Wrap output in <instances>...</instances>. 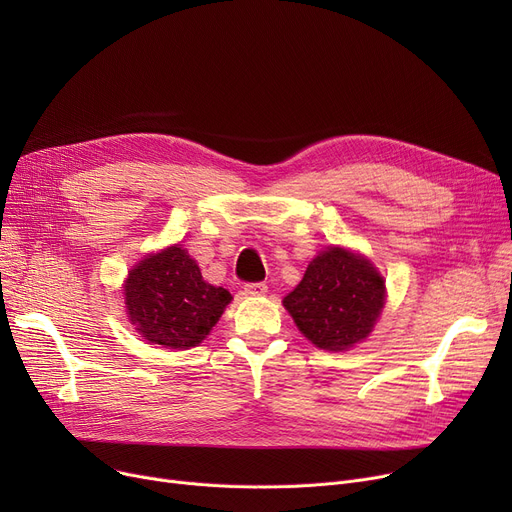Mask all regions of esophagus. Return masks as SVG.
I'll return each instance as SVG.
<instances>
[{"label":"esophagus","instance_id":"esophagus-1","mask_svg":"<svg viewBox=\"0 0 512 512\" xmlns=\"http://www.w3.org/2000/svg\"><path fill=\"white\" fill-rule=\"evenodd\" d=\"M245 292L251 294V297H261V294L267 292V284L265 282H249L245 286Z\"/></svg>","mask_w":512,"mask_h":512}]
</instances>
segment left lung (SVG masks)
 Listing matches in <instances>:
<instances>
[{
	"instance_id": "obj_1",
	"label": "left lung",
	"mask_w": 512,
	"mask_h": 512,
	"mask_svg": "<svg viewBox=\"0 0 512 512\" xmlns=\"http://www.w3.org/2000/svg\"><path fill=\"white\" fill-rule=\"evenodd\" d=\"M384 290V278L365 257L332 247L309 263L284 307L315 346L346 351L373 330Z\"/></svg>"
}]
</instances>
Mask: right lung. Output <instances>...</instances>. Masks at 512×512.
Returning <instances> with one entry per match:
<instances>
[{"mask_svg": "<svg viewBox=\"0 0 512 512\" xmlns=\"http://www.w3.org/2000/svg\"><path fill=\"white\" fill-rule=\"evenodd\" d=\"M128 317L145 340L166 348L197 346L232 301L230 292L203 280L180 245L149 255L128 274Z\"/></svg>", "mask_w": 512, "mask_h": 512, "instance_id": "1", "label": "right lung"}]
</instances>
